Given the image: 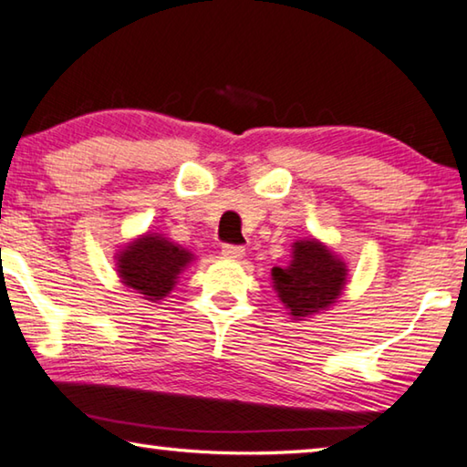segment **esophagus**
Here are the masks:
<instances>
[{
	"instance_id": "obj_1",
	"label": "esophagus",
	"mask_w": 467,
	"mask_h": 467,
	"mask_svg": "<svg viewBox=\"0 0 467 467\" xmlns=\"http://www.w3.org/2000/svg\"><path fill=\"white\" fill-rule=\"evenodd\" d=\"M223 255L228 259H241L244 255V249L241 244H231V243H224L223 244Z\"/></svg>"
}]
</instances>
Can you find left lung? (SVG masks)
I'll return each instance as SVG.
<instances>
[{
    "instance_id": "left-lung-1",
    "label": "left lung",
    "mask_w": 467,
    "mask_h": 467,
    "mask_svg": "<svg viewBox=\"0 0 467 467\" xmlns=\"http://www.w3.org/2000/svg\"><path fill=\"white\" fill-rule=\"evenodd\" d=\"M275 292L295 319L327 309L346 284V265L317 241L295 243L288 267L272 270Z\"/></svg>"
}]
</instances>
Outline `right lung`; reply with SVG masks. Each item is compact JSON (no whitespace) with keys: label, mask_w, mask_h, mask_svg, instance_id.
Segmentation results:
<instances>
[{"label":"right lung","mask_w":467,"mask_h":467,"mask_svg":"<svg viewBox=\"0 0 467 467\" xmlns=\"http://www.w3.org/2000/svg\"><path fill=\"white\" fill-rule=\"evenodd\" d=\"M192 259V253L161 234H146L119 255V275L123 284L154 303L175 286L177 275Z\"/></svg>","instance_id":"obj_1"}]
</instances>
